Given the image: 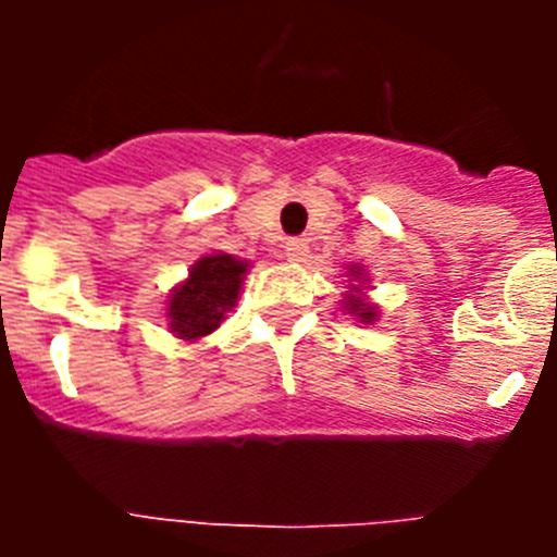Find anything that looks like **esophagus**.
Here are the masks:
<instances>
[{
    "label": "esophagus",
    "instance_id": "esophagus-1",
    "mask_svg": "<svg viewBox=\"0 0 557 557\" xmlns=\"http://www.w3.org/2000/svg\"><path fill=\"white\" fill-rule=\"evenodd\" d=\"M284 253H287L289 262H304L309 253V243L307 239H287V245H284Z\"/></svg>",
    "mask_w": 557,
    "mask_h": 557
}]
</instances>
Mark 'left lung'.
I'll list each match as a JSON object with an SVG mask.
<instances>
[{"mask_svg":"<svg viewBox=\"0 0 557 557\" xmlns=\"http://www.w3.org/2000/svg\"><path fill=\"white\" fill-rule=\"evenodd\" d=\"M351 275H357V278H359V275H362V273H359V268H351ZM351 289H354V293H359V287H351ZM343 304H346L348 312L357 314V318L362 323H373V321H376V307L366 304V301H362V298H357V295H348V298Z\"/></svg>","mask_w":557,"mask_h":557,"instance_id":"obj_1","label":"left lung"}]
</instances>
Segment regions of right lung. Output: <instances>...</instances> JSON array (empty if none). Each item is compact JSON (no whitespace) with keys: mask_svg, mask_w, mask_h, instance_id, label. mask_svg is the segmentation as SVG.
<instances>
[{"mask_svg":"<svg viewBox=\"0 0 557 557\" xmlns=\"http://www.w3.org/2000/svg\"><path fill=\"white\" fill-rule=\"evenodd\" d=\"M245 273L248 262L228 253L198 259L191 264L189 278L170 295L166 304L170 332L178 334L181 339H198L214 332L239 298Z\"/></svg>","mask_w":557,"mask_h":557,"instance_id":"add662e5","label":"right lung"}]
</instances>
